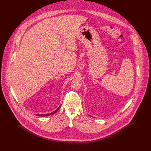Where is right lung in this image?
Masks as SVG:
<instances>
[{"instance_id": "add662e5", "label": "right lung", "mask_w": 151, "mask_h": 151, "mask_svg": "<svg viewBox=\"0 0 151 151\" xmlns=\"http://www.w3.org/2000/svg\"><path fill=\"white\" fill-rule=\"evenodd\" d=\"M60 109V107L59 108H58L55 111H54L53 112H52V113H49V114H38V116H49V115H52V114H55V113H56V111L59 110Z\"/></svg>"}]
</instances>
